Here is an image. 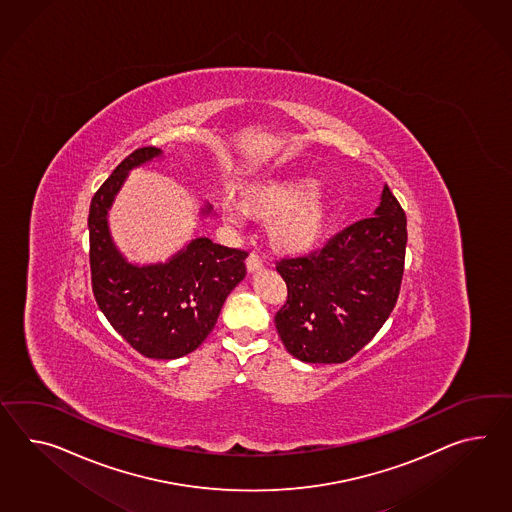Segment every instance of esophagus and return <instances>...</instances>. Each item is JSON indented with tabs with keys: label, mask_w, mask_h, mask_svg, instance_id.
<instances>
[{
	"label": "esophagus",
	"mask_w": 512,
	"mask_h": 512,
	"mask_svg": "<svg viewBox=\"0 0 512 512\" xmlns=\"http://www.w3.org/2000/svg\"><path fill=\"white\" fill-rule=\"evenodd\" d=\"M246 268H248L250 274H257V272H261L262 268H264V264H262L257 253H250V257L246 259Z\"/></svg>",
	"instance_id": "obj_1"
}]
</instances>
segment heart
<instances>
[{
  "instance_id": "1",
  "label": "heart",
  "mask_w": 512,
  "mask_h": 512,
  "mask_svg": "<svg viewBox=\"0 0 512 512\" xmlns=\"http://www.w3.org/2000/svg\"><path fill=\"white\" fill-rule=\"evenodd\" d=\"M240 207L251 218L270 222V244L283 255L314 250L331 222L329 194L307 175L268 177L246 185L240 190ZM222 216L229 224L242 222L235 203H224Z\"/></svg>"
}]
</instances>
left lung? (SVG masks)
<instances>
[{
  "instance_id": "1",
  "label": "left lung",
  "mask_w": 512,
  "mask_h": 512,
  "mask_svg": "<svg viewBox=\"0 0 512 512\" xmlns=\"http://www.w3.org/2000/svg\"><path fill=\"white\" fill-rule=\"evenodd\" d=\"M407 218L385 185L374 216L340 231L309 257L283 259L288 288L275 327L288 353L312 364H338L361 351L398 300Z\"/></svg>"
}]
</instances>
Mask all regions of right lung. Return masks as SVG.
<instances>
[{
	"label": "right lung",
	"instance_id": "1",
	"mask_svg": "<svg viewBox=\"0 0 512 512\" xmlns=\"http://www.w3.org/2000/svg\"><path fill=\"white\" fill-rule=\"evenodd\" d=\"M163 157L159 148H140L116 166L92 198L88 235L92 290L101 312L138 353L170 361L209 337L225 298L246 277L248 253L196 237L168 261H127L114 244L109 211L129 172ZM211 211L203 205L200 218Z\"/></svg>",
	"mask_w": 512,
	"mask_h": 512
}]
</instances>
